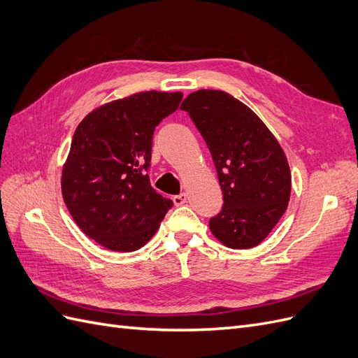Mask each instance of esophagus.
<instances>
[{
    "instance_id": "34e87169",
    "label": "esophagus",
    "mask_w": 358,
    "mask_h": 358,
    "mask_svg": "<svg viewBox=\"0 0 358 358\" xmlns=\"http://www.w3.org/2000/svg\"><path fill=\"white\" fill-rule=\"evenodd\" d=\"M187 200H188V196L185 192H182V194H179V196L173 197V203H175L176 206H182L183 203H187Z\"/></svg>"
}]
</instances>
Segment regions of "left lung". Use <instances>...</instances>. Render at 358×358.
Returning <instances> with one entry per match:
<instances>
[{
	"mask_svg": "<svg viewBox=\"0 0 358 358\" xmlns=\"http://www.w3.org/2000/svg\"><path fill=\"white\" fill-rule=\"evenodd\" d=\"M180 109L199 128L218 173L222 210L210 218L224 246L262 243L282 218L291 194V171L282 146L246 104L218 90L189 94Z\"/></svg>",
	"mask_w": 358,
	"mask_h": 358,
	"instance_id": "obj_1",
	"label": "left lung"
}]
</instances>
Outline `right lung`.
Here are the masks:
<instances>
[{
	"label": "right lung",
	"instance_id": "right-lung-1",
	"mask_svg": "<svg viewBox=\"0 0 358 358\" xmlns=\"http://www.w3.org/2000/svg\"><path fill=\"white\" fill-rule=\"evenodd\" d=\"M182 96L137 92L95 107L76 128L62 166V199L79 229L110 251L146 245L171 208L146 170L155 127Z\"/></svg>",
	"mask_w": 358,
	"mask_h": 358
}]
</instances>
